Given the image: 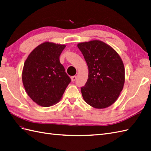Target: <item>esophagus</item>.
<instances>
[{
  "instance_id": "esophagus-1",
  "label": "esophagus",
  "mask_w": 151,
  "mask_h": 151,
  "mask_svg": "<svg viewBox=\"0 0 151 151\" xmlns=\"http://www.w3.org/2000/svg\"><path fill=\"white\" fill-rule=\"evenodd\" d=\"M71 81L72 82H75V81L76 80V76H71Z\"/></svg>"
}]
</instances>
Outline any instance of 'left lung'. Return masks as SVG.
<instances>
[{
	"mask_svg": "<svg viewBox=\"0 0 151 151\" xmlns=\"http://www.w3.org/2000/svg\"><path fill=\"white\" fill-rule=\"evenodd\" d=\"M78 48L88 68L86 83L81 87L83 98L95 109L109 107L117 99L125 81V69L119 54L105 42H80Z\"/></svg>",
	"mask_w": 151,
	"mask_h": 151,
	"instance_id": "left-lung-1",
	"label": "left lung"
}]
</instances>
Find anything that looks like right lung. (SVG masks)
Instances as JSON below:
<instances>
[{"label": "right lung", "instance_id": "right-lung-1", "mask_svg": "<svg viewBox=\"0 0 151 151\" xmlns=\"http://www.w3.org/2000/svg\"><path fill=\"white\" fill-rule=\"evenodd\" d=\"M65 45L45 42L26 59L22 82L28 96L37 105L48 107L59 101L71 78L60 63Z\"/></svg>", "mask_w": 151, "mask_h": 151}]
</instances>
